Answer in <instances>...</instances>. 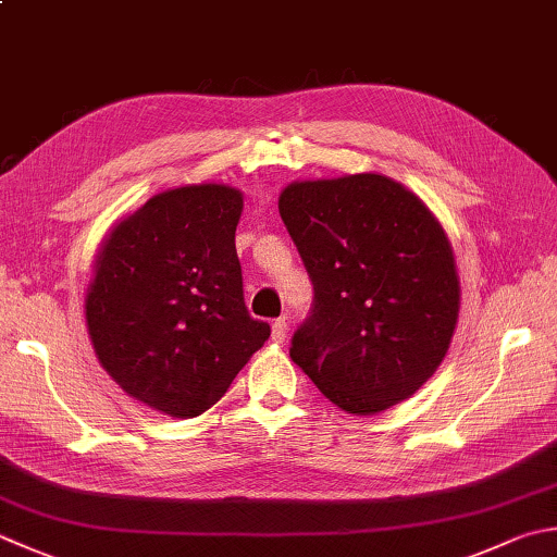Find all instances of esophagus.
<instances>
[{
    "label": "esophagus",
    "mask_w": 557,
    "mask_h": 557,
    "mask_svg": "<svg viewBox=\"0 0 557 557\" xmlns=\"http://www.w3.org/2000/svg\"><path fill=\"white\" fill-rule=\"evenodd\" d=\"M286 334H288V320L286 318H276L274 324H271V339L283 344V342H286Z\"/></svg>",
    "instance_id": "1"
}]
</instances>
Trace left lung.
<instances>
[{"instance_id": "1", "label": "left lung", "mask_w": 557, "mask_h": 557, "mask_svg": "<svg viewBox=\"0 0 557 557\" xmlns=\"http://www.w3.org/2000/svg\"><path fill=\"white\" fill-rule=\"evenodd\" d=\"M278 213L312 281L290 359L349 414H375L426 383L458 320L456 261L438 220L383 174L296 182Z\"/></svg>"}]
</instances>
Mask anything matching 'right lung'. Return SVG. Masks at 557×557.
Instances as JSON below:
<instances>
[{"mask_svg":"<svg viewBox=\"0 0 557 557\" xmlns=\"http://www.w3.org/2000/svg\"><path fill=\"white\" fill-rule=\"evenodd\" d=\"M239 213L237 188H172L99 251L87 293L94 351L125 393L170 417L213 407L271 334L245 306Z\"/></svg>","mask_w":557,"mask_h":557,"instance_id":"right-lung-1","label":"right lung"}]
</instances>
